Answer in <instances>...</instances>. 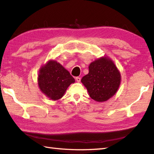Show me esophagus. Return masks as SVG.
<instances>
[{
    "mask_svg": "<svg viewBox=\"0 0 154 154\" xmlns=\"http://www.w3.org/2000/svg\"><path fill=\"white\" fill-rule=\"evenodd\" d=\"M75 80H76L78 82H80V80H81V79H80V77H75Z\"/></svg>",
    "mask_w": 154,
    "mask_h": 154,
    "instance_id": "1",
    "label": "esophagus"
}]
</instances>
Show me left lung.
I'll return each mask as SVG.
<instances>
[{
	"label": "left lung",
	"mask_w": 154,
	"mask_h": 154,
	"mask_svg": "<svg viewBox=\"0 0 154 154\" xmlns=\"http://www.w3.org/2000/svg\"><path fill=\"white\" fill-rule=\"evenodd\" d=\"M89 72L81 82L91 98L103 102L116 93L120 84V74L110 59L102 57L89 65Z\"/></svg>",
	"instance_id": "obj_1"
}]
</instances>
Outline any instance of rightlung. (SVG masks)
Here are the masks:
<instances>
[{
    "label": "right lung",
    "instance_id": "right-lung-1",
    "mask_svg": "<svg viewBox=\"0 0 154 154\" xmlns=\"http://www.w3.org/2000/svg\"><path fill=\"white\" fill-rule=\"evenodd\" d=\"M38 81L43 93L53 100H58L75 80L61 64L51 61L40 69Z\"/></svg>",
    "mask_w": 154,
    "mask_h": 154
}]
</instances>
